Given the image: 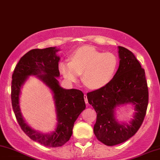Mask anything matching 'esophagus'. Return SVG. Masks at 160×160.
<instances>
[{
	"label": "esophagus",
	"instance_id": "esophagus-1",
	"mask_svg": "<svg viewBox=\"0 0 160 160\" xmlns=\"http://www.w3.org/2000/svg\"><path fill=\"white\" fill-rule=\"evenodd\" d=\"M84 102H85V103L88 104V97H87L86 94H84Z\"/></svg>",
	"mask_w": 160,
	"mask_h": 160
}]
</instances>
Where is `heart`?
<instances>
[{"label": "heart", "mask_w": 160, "mask_h": 160, "mask_svg": "<svg viewBox=\"0 0 160 160\" xmlns=\"http://www.w3.org/2000/svg\"><path fill=\"white\" fill-rule=\"evenodd\" d=\"M119 67V58L112 52H103L84 46L72 53L70 62H63L59 70L68 82H73L82 73V81L90 89H101L111 82Z\"/></svg>", "instance_id": "obj_1"}]
</instances>
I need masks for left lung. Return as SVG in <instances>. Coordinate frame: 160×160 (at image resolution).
<instances>
[{
  "label": "left lung",
  "instance_id": "left-lung-1",
  "mask_svg": "<svg viewBox=\"0 0 160 160\" xmlns=\"http://www.w3.org/2000/svg\"><path fill=\"white\" fill-rule=\"evenodd\" d=\"M119 66L108 85L88 92V102L97 116L93 132L98 140L108 146L127 141L139 129L148 104V88L145 70L133 53L118 47ZM125 104H132L135 113L128 123L119 122L115 110Z\"/></svg>",
  "mask_w": 160,
  "mask_h": 160
}]
</instances>
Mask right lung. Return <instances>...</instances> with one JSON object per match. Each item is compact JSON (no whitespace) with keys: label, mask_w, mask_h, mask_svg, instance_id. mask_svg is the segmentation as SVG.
Listing matches in <instances>:
<instances>
[{"label":"right lung","mask_w":160,"mask_h":160,"mask_svg":"<svg viewBox=\"0 0 160 160\" xmlns=\"http://www.w3.org/2000/svg\"><path fill=\"white\" fill-rule=\"evenodd\" d=\"M56 47L34 49L19 60L12 74V104L15 117L22 131L33 141L50 148L62 146L72 133L74 122L86 105L84 93L79 90H67L59 85L58 62L60 57ZM35 75L51 90L56 106L57 126L51 133L43 134L31 128L23 119L19 108L20 89L29 76Z\"/></svg>","instance_id":"add662e5"}]
</instances>
